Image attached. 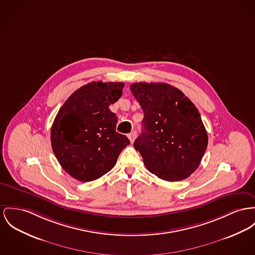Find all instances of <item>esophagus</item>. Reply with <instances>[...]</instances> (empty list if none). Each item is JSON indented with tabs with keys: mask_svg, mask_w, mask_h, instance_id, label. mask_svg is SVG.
<instances>
[{
	"mask_svg": "<svg viewBox=\"0 0 255 255\" xmlns=\"http://www.w3.org/2000/svg\"><path fill=\"white\" fill-rule=\"evenodd\" d=\"M128 139H129V141H130V143H133L134 142V140H135L136 133L135 131H133V132H131V133H129L128 135Z\"/></svg>",
	"mask_w": 255,
	"mask_h": 255,
	"instance_id": "34e87169",
	"label": "esophagus"
}]
</instances>
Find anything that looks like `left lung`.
I'll return each mask as SVG.
<instances>
[{"label":"left lung","instance_id":"8db88e82","mask_svg":"<svg viewBox=\"0 0 255 255\" xmlns=\"http://www.w3.org/2000/svg\"><path fill=\"white\" fill-rule=\"evenodd\" d=\"M130 91L144 118L133 146L151 173L176 182L198 168L208 145L199 111L182 91L166 83H134Z\"/></svg>","mask_w":255,"mask_h":255}]
</instances>
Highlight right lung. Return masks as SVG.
<instances>
[{"label": "right lung", "instance_id": "right-lung-1", "mask_svg": "<svg viewBox=\"0 0 255 255\" xmlns=\"http://www.w3.org/2000/svg\"><path fill=\"white\" fill-rule=\"evenodd\" d=\"M122 82H91L76 90L60 108L51 128L59 163L74 179L90 182L112 169L130 144L116 131L118 118L109 105L123 94Z\"/></svg>", "mask_w": 255, "mask_h": 255}]
</instances>
